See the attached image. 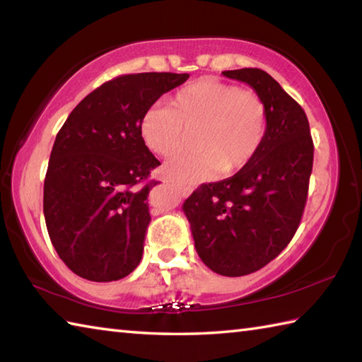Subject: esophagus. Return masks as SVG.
<instances>
[{
	"label": "esophagus",
	"instance_id": "esophagus-1",
	"mask_svg": "<svg viewBox=\"0 0 362 362\" xmlns=\"http://www.w3.org/2000/svg\"><path fill=\"white\" fill-rule=\"evenodd\" d=\"M177 188H179L183 194H189V193H191V188H189V187H185V185H177Z\"/></svg>",
	"mask_w": 362,
	"mask_h": 362
}]
</instances>
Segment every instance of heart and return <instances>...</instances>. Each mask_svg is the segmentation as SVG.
<instances>
[{
  "label": "heart",
  "instance_id": "1",
  "mask_svg": "<svg viewBox=\"0 0 362 362\" xmlns=\"http://www.w3.org/2000/svg\"><path fill=\"white\" fill-rule=\"evenodd\" d=\"M267 122L266 103L255 91L199 79L177 91L169 107H151L141 118L140 136L151 152L171 157L188 132L199 130L201 149L175 156L163 166L166 179L196 183L247 166L263 146Z\"/></svg>",
  "mask_w": 362,
  "mask_h": 362
}]
</instances>
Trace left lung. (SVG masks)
I'll return each instance as SVG.
<instances>
[{"label": "left lung", "instance_id": "left-lung-1", "mask_svg": "<svg viewBox=\"0 0 362 362\" xmlns=\"http://www.w3.org/2000/svg\"><path fill=\"white\" fill-rule=\"evenodd\" d=\"M247 83L267 107V132L247 166L226 180L204 183L183 204L197 255L213 272L258 271L286 247L302 219L314 146L302 107L258 68L222 71Z\"/></svg>", "mask_w": 362, "mask_h": 362}]
</instances>
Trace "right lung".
<instances>
[{"instance_id": "1", "label": "right lung", "mask_w": 362, "mask_h": 362, "mask_svg": "<svg viewBox=\"0 0 362 362\" xmlns=\"http://www.w3.org/2000/svg\"><path fill=\"white\" fill-rule=\"evenodd\" d=\"M189 74L138 73L103 83L74 107L54 141L43 187L51 243L68 269L90 281L124 279L140 264L151 214L148 179L160 161L140 122Z\"/></svg>"}]
</instances>
